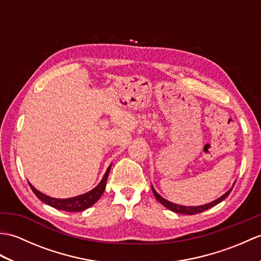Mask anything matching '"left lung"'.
Returning a JSON list of instances; mask_svg holds the SVG:
<instances>
[{
  "instance_id": "left-lung-1",
  "label": "left lung",
  "mask_w": 261,
  "mask_h": 261,
  "mask_svg": "<svg viewBox=\"0 0 261 261\" xmlns=\"http://www.w3.org/2000/svg\"><path fill=\"white\" fill-rule=\"evenodd\" d=\"M233 186H234V185H233ZM233 186H232L228 192H226L225 194H223V195L221 196V197H219L218 199H215V201L211 202V203L201 205V206H184V205H179V204L171 203V202L167 201V199H165L164 197L160 196L159 194H158L156 191H154V188H153L152 185H151V190H152L153 195H154V197H156L157 201H158L160 204H163L165 207H167L168 210L173 211V212H175V213L187 214V215H194V214L204 212V211H206V210H208V208H211V207H213V206H215L216 204H219V203L222 202L223 199H225L226 197L229 196V194L231 193V191H232V188H233Z\"/></svg>"
}]
</instances>
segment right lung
Returning a JSON list of instances; mask_svg holds the SVG:
<instances>
[{
	"mask_svg": "<svg viewBox=\"0 0 261 261\" xmlns=\"http://www.w3.org/2000/svg\"><path fill=\"white\" fill-rule=\"evenodd\" d=\"M110 169H111V165L109 166L107 171H105L102 180L99 181V184L95 188H93L92 191L87 192L85 194H82V195L70 197V198L50 197L48 195H45V194L41 192H39L37 188H35L30 184V182L29 185L31 187L32 192L36 194V196L40 199L41 202L49 205V206H53L57 210L67 211V212H81V211H84L90 206H92L93 204H95L99 199V197L102 196L103 192L105 191V186H107V180H108Z\"/></svg>",
	"mask_w": 261,
	"mask_h": 261,
	"instance_id": "right-lung-1",
	"label": "right lung"
}]
</instances>
